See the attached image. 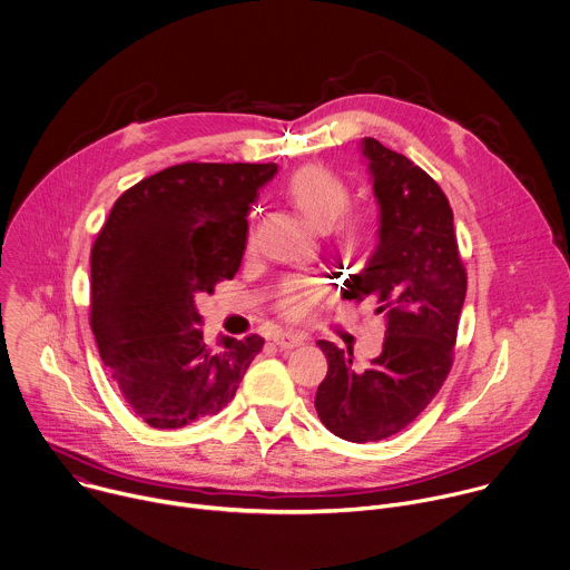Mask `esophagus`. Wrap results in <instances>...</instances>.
Returning <instances> with one entry per match:
<instances>
[{
  "mask_svg": "<svg viewBox=\"0 0 570 570\" xmlns=\"http://www.w3.org/2000/svg\"><path fill=\"white\" fill-rule=\"evenodd\" d=\"M274 344H276L281 351H292V348L303 346V336L292 334V332H278V334H274Z\"/></svg>",
  "mask_w": 570,
  "mask_h": 570,
  "instance_id": "obj_1",
  "label": "esophagus"
}]
</instances>
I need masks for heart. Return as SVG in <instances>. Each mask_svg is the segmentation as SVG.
<instances>
[{"instance_id":"1","label":"heart","mask_w":570,"mask_h":570,"mask_svg":"<svg viewBox=\"0 0 570 570\" xmlns=\"http://www.w3.org/2000/svg\"><path fill=\"white\" fill-rule=\"evenodd\" d=\"M289 204L298 215L314 226L316 232H325L351 208L353 193L348 184L323 166H303L298 168L285 188ZM366 224L362 219L348 217L338 224L334 240L341 247L355 249L366 240ZM327 287L307 276L287 278L276 296V309L287 321H305L314 309L325 301Z\"/></svg>"}]
</instances>
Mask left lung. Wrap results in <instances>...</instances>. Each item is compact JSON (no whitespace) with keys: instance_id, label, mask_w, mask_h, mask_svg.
<instances>
[{"instance_id":"obj_1","label":"left lung","mask_w":570,"mask_h":570,"mask_svg":"<svg viewBox=\"0 0 570 570\" xmlns=\"http://www.w3.org/2000/svg\"><path fill=\"white\" fill-rule=\"evenodd\" d=\"M380 204V245L348 298H375L386 316L380 357L353 366V351L318 341L327 375L314 406L338 438L375 442L409 426L444 384L456 346L468 272L453 234V210L442 188L411 159L362 141Z\"/></svg>"}]
</instances>
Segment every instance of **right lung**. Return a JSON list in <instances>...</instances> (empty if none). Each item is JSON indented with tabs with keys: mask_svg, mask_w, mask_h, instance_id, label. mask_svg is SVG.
<instances>
[{
	"mask_svg": "<svg viewBox=\"0 0 570 570\" xmlns=\"http://www.w3.org/2000/svg\"><path fill=\"white\" fill-rule=\"evenodd\" d=\"M276 164L186 161L114 202L91 247L89 325L139 420L181 429L229 404L265 341L208 346L195 296L240 269L247 215Z\"/></svg>",
	"mask_w": 570,
	"mask_h": 570,
	"instance_id": "add662e5",
	"label": "right lung"
}]
</instances>
